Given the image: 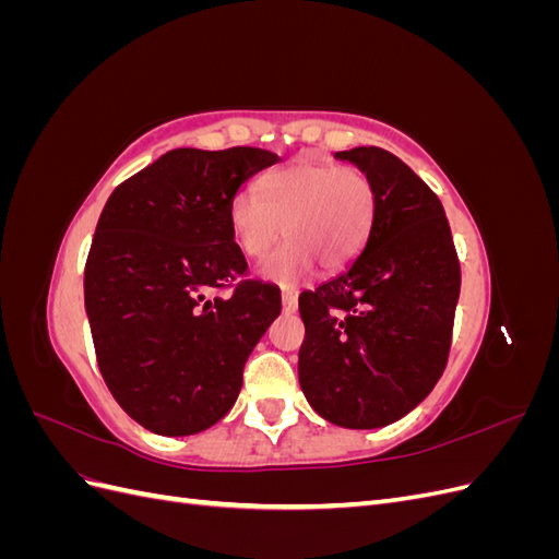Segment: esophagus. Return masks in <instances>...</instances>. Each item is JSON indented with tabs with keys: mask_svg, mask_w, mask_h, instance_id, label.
I'll list each match as a JSON object with an SVG mask.
<instances>
[{
	"mask_svg": "<svg viewBox=\"0 0 559 559\" xmlns=\"http://www.w3.org/2000/svg\"><path fill=\"white\" fill-rule=\"evenodd\" d=\"M282 310H284L286 314H294V312L298 310V298H296V294H292V292H284V294H282Z\"/></svg>",
	"mask_w": 559,
	"mask_h": 559,
	"instance_id": "obj_1",
	"label": "esophagus"
}]
</instances>
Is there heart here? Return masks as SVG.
<instances>
[{
    "label": "heart",
    "mask_w": 559,
    "mask_h": 559,
    "mask_svg": "<svg viewBox=\"0 0 559 559\" xmlns=\"http://www.w3.org/2000/svg\"><path fill=\"white\" fill-rule=\"evenodd\" d=\"M253 189L233 195L228 222L235 242L249 259H265L282 235L286 242L263 265L265 280L294 286L308 277L314 261L324 270H341L357 257L370 222L376 193L359 167L298 160Z\"/></svg>",
    "instance_id": "1"
}]
</instances>
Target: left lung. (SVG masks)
<instances>
[{
    "label": "left lung",
    "mask_w": 559,
    "mask_h": 559,
    "mask_svg": "<svg viewBox=\"0 0 559 559\" xmlns=\"http://www.w3.org/2000/svg\"><path fill=\"white\" fill-rule=\"evenodd\" d=\"M335 158L373 183V222L359 257L298 298V380L331 425L378 429L417 408L443 376L460 261L441 200L401 158L378 146Z\"/></svg>",
    "instance_id": "1"
}]
</instances>
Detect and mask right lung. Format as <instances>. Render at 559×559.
Segmentation results:
<instances>
[{
  "instance_id": "obj_1",
  "label": "right lung",
  "mask_w": 559,
  "mask_h": 559,
  "mask_svg": "<svg viewBox=\"0 0 559 559\" xmlns=\"http://www.w3.org/2000/svg\"><path fill=\"white\" fill-rule=\"evenodd\" d=\"M280 160L253 146L175 148L130 177L99 214L83 273L97 366L118 405L160 436L216 425L238 401L251 349L282 310L245 280L228 207Z\"/></svg>"
}]
</instances>
